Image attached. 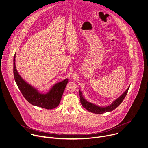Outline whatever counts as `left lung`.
Instances as JSON below:
<instances>
[{"instance_id":"1","label":"left lung","mask_w":148,"mask_h":148,"mask_svg":"<svg viewBox=\"0 0 148 148\" xmlns=\"http://www.w3.org/2000/svg\"><path fill=\"white\" fill-rule=\"evenodd\" d=\"M129 87L130 86H129L127 90L120 97H119L117 99H116L110 105L106 106V107H100L96 105H94L90 102H89L84 98L81 91L80 90H79L81 103L82 105L83 106V107H84L86 110H88L90 112H91L93 113L100 114H103L106 112H111L113 110L117 108L118 106L122 103V102L124 99L125 97H126V95L128 92Z\"/></svg>"}]
</instances>
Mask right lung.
Segmentation results:
<instances>
[{"instance_id": "1", "label": "right lung", "mask_w": 148, "mask_h": 148, "mask_svg": "<svg viewBox=\"0 0 148 148\" xmlns=\"http://www.w3.org/2000/svg\"><path fill=\"white\" fill-rule=\"evenodd\" d=\"M15 54L14 57V76L16 84L25 99L31 104L46 109H52L59 105L68 79L54 85L46 94L40 93L26 82L20 76L15 66Z\"/></svg>"}]
</instances>
